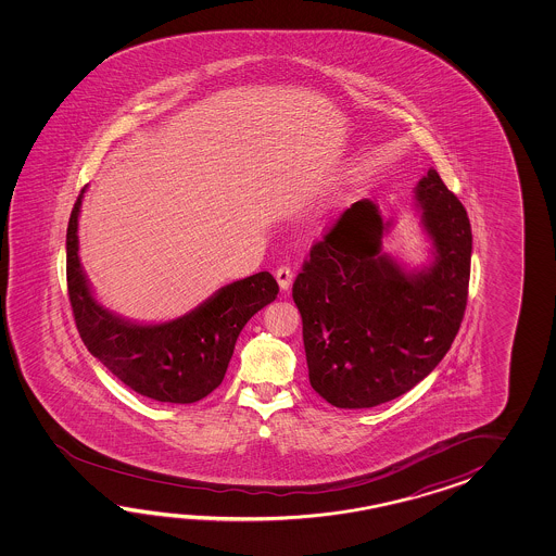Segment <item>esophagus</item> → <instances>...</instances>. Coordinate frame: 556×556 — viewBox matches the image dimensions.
<instances>
[{"label":"esophagus","mask_w":556,"mask_h":556,"mask_svg":"<svg viewBox=\"0 0 556 556\" xmlns=\"http://www.w3.org/2000/svg\"><path fill=\"white\" fill-rule=\"evenodd\" d=\"M276 280H278L282 290H288V288H290V283L294 280V273H292V268H290V266H280V268L276 270Z\"/></svg>","instance_id":"34e87169"}]
</instances>
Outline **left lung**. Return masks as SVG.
Segmentation results:
<instances>
[{
    "label": "left lung",
    "mask_w": 556,
    "mask_h": 556,
    "mask_svg": "<svg viewBox=\"0 0 556 556\" xmlns=\"http://www.w3.org/2000/svg\"><path fill=\"white\" fill-rule=\"evenodd\" d=\"M435 261L403 273L381 252L378 206L357 201L318 240L295 276L307 376L342 409L391 402L427 378L450 352L467 306L469 216L435 168L415 187Z\"/></svg>",
    "instance_id": "obj_1"
}]
</instances>
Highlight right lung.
I'll list each match as a JSON object with an SVG mask.
<instances>
[{"label": "right lung", "mask_w": 556, "mask_h": 556, "mask_svg": "<svg viewBox=\"0 0 556 556\" xmlns=\"http://www.w3.org/2000/svg\"><path fill=\"white\" fill-rule=\"evenodd\" d=\"M84 190L67 226V292L81 340L115 378L144 397L199 402L223 383L238 333L276 300L278 283L273 274L258 273L220 288L182 318L154 326L125 321L97 304L79 262Z\"/></svg>", "instance_id": "add662e5"}]
</instances>
